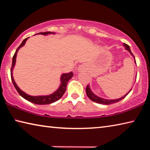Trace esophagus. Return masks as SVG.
Returning <instances> with one entry per match:
<instances>
[{
	"mask_svg": "<svg viewBox=\"0 0 150 150\" xmlns=\"http://www.w3.org/2000/svg\"><path fill=\"white\" fill-rule=\"evenodd\" d=\"M77 70H78V71H79V72H81V71H83V67H78V69H77Z\"/></svg>",
	"mask_w": 150,
	"mask_h": 150,
	"instance_id": "obj_1",
	"label": "esophagus"
}]
</instances>
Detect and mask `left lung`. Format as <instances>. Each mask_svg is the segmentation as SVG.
<instances>
[{
  "instance_id": "1",
  "label": "left lung",
  "mask_w": 150,
  "mask_h": 150,
  "mask_svg": "<svg viewBox=\"0 0 150 150\" xmlns=\"http://www.w3.org/2000/svg\"><path fill=\"white\" fill-rule=\"evenodd\" d=\"M123 45L124 47H125V50L128 51V52L130 53V55H132L134 57V63H135V64H136V60H135V57H134V55L132 54V53L131 50H130V46H129L128 45H127L126 44H123ZM131 89L128 91V93H127L125 95H124L121 98H117V99H106V98H101L100 96H98L97 95H96L95 93H94L92 91H91V88L90 87L89 85H87V88H86V93H87V95L88 96V97L90 98V99L93 101V102H95L96 103H98V104H101V105H110V104H113V103H116L118 102V101L121 100L122 99H123L124 98H125L126 96L128 95L129 93L130 92Z\"/></svg>"
}]
</instances>
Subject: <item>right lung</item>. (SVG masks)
Listing matches in <instances>:
<instances>
[{
  "mask_svg": "<svg viewBox=\"0 0 150 150\" xmlns=\"http://www.w3.org/2000/svg\"><path fill=\"white\" fill-rule=\"evenodd\" d=\"M37 34H42L44 35H47L49 34H55V32H40ZM29 38H27L24 39L23 41H22V44L20 45V46L17 48L16 50V52L14 55L13 57H12V67L11 70V79L12 81V83L14 86L15 88H16L18 93H19V95L23 97L24 99L27 100L29 102H31L35 105H49V104H52L54 102H56L57 100L60 99L62 97L63 94L65 93L66 91V87H67V84L71 79L72 78L73 76V73L71 71L69 73H63V74L61 75L60 77V85L59 87H58L57 89L54 91V93L50 94V95H39V96H32L30 95H28L27 93L24 92L23 91H22L20 88L18 87V86L16 85V82L14 79L13 77V69L16 64V55L17 53L18 52V50L23 47L24 45L26 44L27 40Z\"/></svg>",
  "mask_w": 150,
  "mask_h": 150,
  "instance_id": "1",
  "label": "right lung"
}]
</instances>
